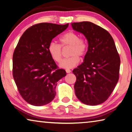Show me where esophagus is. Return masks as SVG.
I'll return each instance as SVG.
<instances>
[{"label":"esophagus","instance_id":"obj_1","mask_svg":"<svg viewBox=\"0 0 132 132\" xmlns=\"http://www.w3.org/2000/svg\"><path fill=\"white\" fill-rule=\"evenodd\" d=\"M66 72L67 73H69L71 72V70H70V69H66Z\"/></svg>","mask_w":132,"mask_h":132}]
</instances>
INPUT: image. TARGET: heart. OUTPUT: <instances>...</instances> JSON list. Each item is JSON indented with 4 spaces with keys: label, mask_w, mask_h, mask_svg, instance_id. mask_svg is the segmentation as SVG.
Returning a JSON list of instances; mask_svg holds the SVG:
<instances>
[{
    "label": "heart",
    "mask_w": 132,
    "mask_h": 132,
    "mask_svg": "<svg viewBox=\"0 0 132 132\" xmlns=\"http://www.w3.org/2000/svg\"><path fill=\"white\" fill-rule=\"evenodd\" d=\"M60 45L51 42L48 46V51L51 57L56 62L62 60V47L69 46V57L62 60L60 66L62 68L69 69L75 66L79 62V57H83L88 51V44L85 38L79 37V35L74 31H69L60 37Z\"/></svg>",
    "instance_id": "obj_1"
}]
</instances>
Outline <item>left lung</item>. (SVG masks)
Instances as JSON below:
<instances>
[{
	"mask_svg": "<svg viewBox=\"0 0 132 132\" xmlns=\"http://www.w3.org/2000/svg\"><path fill=\"white\" fill-rule=\"evenodd\" d=\"M72 26L88 42L84 62L73 70L76 77V96L86 105H98L109 98L119 80V54L113 37L105 29L88 21L72 23Z\"/></svg>",
	"mask_w": 132,
	"mask_h": 132,
	"instance_id": "1",
	"label": "left lung"
}]
</instances>
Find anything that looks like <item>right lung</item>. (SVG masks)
<instances>
[{"instance_id":"add662e5","label":"right lung","mask_w":132,"mask_h":132,"mask_svg":"<svg viewBox=\"0 0 132 132\" xmlns=\"http://www.w3.org/2000/svg\"><path fill=\"white\" fill-rule=\"evenodd\" d=\"M69 23H40L29 27L19 39L13 54L12 73L23 100L35 106L48 104L56 96L57 82L66 75L51 57L48 46Z\"/></svg>"}]
</instances>
